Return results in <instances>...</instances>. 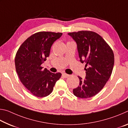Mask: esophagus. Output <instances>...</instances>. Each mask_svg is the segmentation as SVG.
I'll use <instances>...</instances> for the list:
<instances>
[{
    "instance_id": "1",
    "label": "esophagus",
    "mask_w": 128,
    "mask_h": 128,
    "mask_svg": "<svg viewBox=\"0 0 128 128\" xmlns=\"http://www.w3.org/2000/svg\"><path fill=\"white\" fill-rule=\"evenodd\" d=\"M62 76H63V77H64L65 78H68L69 77V74H67L66 73H62Z\"/></svg>"
}]
</instances>
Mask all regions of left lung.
<instances>
[{
  "mask_svg": "<svg viewBox=\"0 0 128 128\" xmlns=\"http://www.w3.org/2000/svg\"><path fill=\"white\" fill-rule=\"evenodd\" d=\"M77 44L82 63L85 62L86 77L78 76L79 86L73 92L80 98L94 96L102 89L112 74L114 65L113 51L101 36L91 31L68 34Z\"/></svg>",
  "mask_w": 128,
  "mask_h": 128,
  "instance_id": "left-lung-1",
  "label": "left lung"
}]
</instances>
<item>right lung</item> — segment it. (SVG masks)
I'll return each instance as SVG.
<instances>
[{"label": "right lung", "instance_id": "obj_1", "mask_svg": "<svg viewBox=\"0 0 128 128\" xmlns=\"http://www.w3.org/2000/svg\"><path fill=\"white\" fill-rule=\"evenodd\" d=\"M62 33L40 32L34 34L21 45L15 57V66L21 82L34 96H47L52 92L62 73H53L41 64L50 53L52 45Z\"/></svg>", "mask_w": 128, "mask_h": 128}]
</instances>
